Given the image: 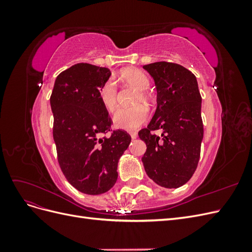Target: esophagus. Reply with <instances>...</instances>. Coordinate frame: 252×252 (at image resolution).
I'll use <instances>...</instances> for the list:
<instances>
[{"label":"esophagus","mask_w":252,"mask_h":252,"mask_svg":"<svg viewBox=\"0 0 252 252\" xmlns=\"http://www.w3.org/2000/svg\"><path fill=\"white\" fill-rule=\"evenodd\" d=\"M131 135V139H136V136H138V133L136 132H130Z\"/></svg>","instance_id":"34e87169"}]
</instances>
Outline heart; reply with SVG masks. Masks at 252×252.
<instances>
[{
	"instance_id": "obj_1",
	"label": "heart",
	"mask_w": 252,
	"mask_h": 252,
	"mask_svg": "<svg viewBox=\"0 0 252 252\" xmlns=\"http://www.w3.org/2000/svg\"><path fill=\"white\" fill-rule=\"evenodd\" d=\"M120 78L129 85L139 90L135 102L150 104V95L146 90L150 82L147 75L135 68H127L120 73ZM100 98L104 107L108 111H113L118 104V87L112 79L106 81L100 89ZM148 119V111L143 105H136L130 108H121L113 116V122L117 127L125 130H134L144 124Z\"/></svg>"
}]
</instances>
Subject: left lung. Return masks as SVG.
I'll list each match as a JSON object with an SVG mask.
<instances>
[{
    "instance_id": "1",
    "label": "left lung",
    "mask_w": 252,
    "mask_h": 252,
    "mask_svg": "<svg viewBox=\"0 0 252 252\" xmlns=\"http://www.w3.org/2000/svg\"><path fill=\"white\" fill-rule=\"evenodd\" d=\"M143 68L155 80L158 107L139 131L147 146L142 162L158 185L178 188L191 179L200 159L204 128L199 86L195 75L179 64L156 62Z\"/></svg>"
}]
</instances>
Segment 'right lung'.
I'll use <instances>...</instances> for the list:
<instances>
[{
	"label": "right lung",
	"mask_w": 252,
	"mask_h": 252,
	"mask_svg": "<svg viewBox=\"0 0 252 252\" xmlns=\"http://www.w3.org/2000/svg\"><path fill=\"white\" fill-rule=\"evenodd\" d=\"M110 74L108 68L75 64L58 75L50 96L59 165L67 181L86 194L113 187L119 158L131 141L126 131L111 130L101 102L100 89Z\"/></svg>",
	"instance_id": "1"
}]
</instances>
